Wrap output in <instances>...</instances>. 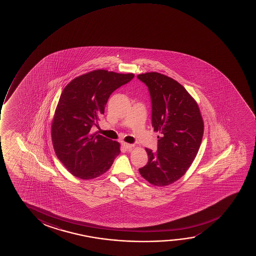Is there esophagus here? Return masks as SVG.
I'll return each instance as SVG.
<instances>
[{"label":"esophagus","instance_id":"1","mask_svg":"<svg viewBox=\"0 0 256 256\" xmlns=\"http://www.w3.org/2000/svg\"><path fill=\"white\" fill-rule=\"evenodd\" d=\"M122 146L126 148V150H131L134 148L133 144H126V142H123Z\"/></svg>","mask_w":256,"mask_h":256}]
</instances>
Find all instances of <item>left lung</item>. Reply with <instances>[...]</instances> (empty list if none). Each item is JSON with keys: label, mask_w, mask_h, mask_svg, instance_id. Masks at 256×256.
Here are the masks:
<instances>
[{"label": "left lung", "mask_w": 256, "mask_h": 256, "mask_svg": "<svg viewBox=\"0 0 256 256\" xmlns=\"http://www.w3.org/2000/svg\"><path fill=\"white\" fill-rule=\"evenodd\" d=\"M137 78L146 84L152 103V126L159 132L156 152L145 148L148 162L140 175L154 186L181 178L200 150L204 120L196 100L178 81L152 72Z\"/></svg>", "instance_id": "obj_1"}]
</instances>
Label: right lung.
Here are the masks:
<instances>
[{
  "label": "right lung",
  "instance_id": "1",
  "mask_svg": "<svg viewBox=\"0 0 256 256\" xmlns=\"http://www.w3.org/2000/svg\"><path fill=\"white\" fill-rule=\"evenodd\" d=\"M134 77L94 70L75 78L64 88L52 123V140L56 156L70 174L94 179L104 174L120 153L119 142L92 134L109 96Z\"/></svg>",
  "mask_w": 256,
  "mask_h": 256
}]
</instances>
